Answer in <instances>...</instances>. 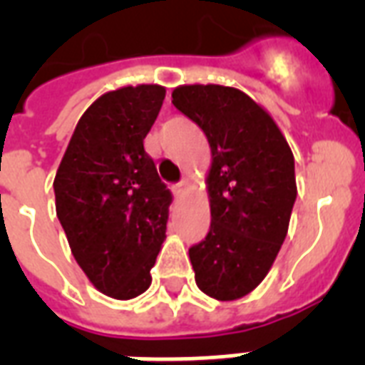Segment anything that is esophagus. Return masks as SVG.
<instances>
[{"label": "esophagus", "instance_id": "1", "mask_svg": "<svg viewBox=\"0 0 365 365\" xmlns=\"http://www.w3.org/2000/svg\"><path fill=\"white\" fill-rule=\"evenodd\" d=\"M187 191H189V180H182V182L174 185V195H176V197H182V195H185Z\"/></svg>", "mask_w": 365, "mask_h": 365}]
</instances>
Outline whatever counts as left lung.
Listing matches in <instances>:
<instances>
[{
  "label": "left lung",
  "instance_id": "1",
  "mask_svg": "<svg viewBox=\"0 0 365 365\" xmlns=\"http://www.w3.org/2000/svg\"><path fill=\"white\" fill-rule=\"evenodd\" d=\"M172 104L210 143V231L189 248L195 282L217 301L240 299L271 271L297 197L294 153L271 113L223 85H180Z\"/></svg>",
  "mask_w": 365,
  "mask_h": 365
}]
</instances>
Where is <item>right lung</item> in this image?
<instances>
[{
  "mask_svg": "<svg viewBox=\"0 0 365 365\" xmlns=\"http://www.w3.org/2000/svg\"><path fill=\"white\" fill-rule=\"evenodd\" d=\"M165 94L160 85H126L94 100L54 176L71 254L113 299H134L151 286L149 271L166 239L170 191L143 151Z\"/></svg>",
  "mask_w": 365,
  "mask_h": 365,
  "instance_id": "obj_1",
  "label": "right lung"
}]
</instances>
